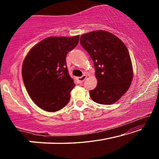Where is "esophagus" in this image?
<instances>
[{
    "label": "esophagus",
    "instance_id": "34e87169",
    "mask_svg": "<svg viewBox=\"0 0 159 159\" xmlns=\"http://www.w3.org/2000/svg\"><path fill=\"white\" fill-rule=\"evenodd\" d=\"M86 78H87V76H86L85 75H83V76L81 77H78L77 78L78 82H79V83H82L86 79Z\"/></svg>",
    "mask_w": 159,
    "mask_h": 159
}]
</instances>
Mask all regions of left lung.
<instances>
[{
    "instance_id": "left-lung-1",
    "label": "left lung",
    "mask_w": 159,
    "mask_h": 159,
    "mask_svg": "<svg viewBox=\"0 0 159 159\" xmlns=\"http://www.w3.org/2000/svg\"><path fill=\"white\" fill-rule=\"evenodd\" d=\"M80 43L92 59L98 85L90 91L91 99L111 104L127 92L133 78L130 54L121 40L110 32L93 31L80 36Z\"/></svg>"
}]
</instances>
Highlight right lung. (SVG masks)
<instances>
[{"label":"right lung","mask_w":159,"mask_h":159,"mask_svg":"<svg viewBox=\"0 0 159 159\" xmlns=\"http://www.w3.org/2000/svg\"><path fill=\"white\" fill-rule=\"evenodd\" d=\"M79 41V35L48 37L35 45L24 60L21 75L26 89L45 111H57L68 104L75 84L68 73L66 57Z\"/></svg>","instance_id":"right-lung-1"}]
</instances>
